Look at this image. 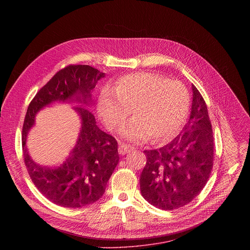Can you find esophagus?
<instances>
[{
  "mask_svg": "<svg viewBox=\"0 0 250 250\" xmlns=\"http://www.w3.org/2000/svg\"><path fill=\"white\" fill-rule=\"evenodd\" d=\"M130 149H131V148H130L129 146H127V145H125V144H121L120 146H119V153H120L121 155H125V154H126Z\"/></svg>",
  "mask_w": 250,
  "mask_h": 250,
  "instance_id": "34e87169",
  "label": "esophagus"
}]
</instances>
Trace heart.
<instances>
[{
	"mask_svg": "<svg viewBox=\"0 0 250 250\" xmlns=\"http://www.w3.org/2000/svg\"><path fill=\"white\" fill-rule=\"evenodd\" d=\"M191 97L180 81L138 72L118 79L115 89L104 87L97 101V112L110 129L121 126L128 116H135L121 130L128 140L142 141L151 136L165 141L178 134L188 117Z\"/></svg>",
	"mask_w": 250,
	"mask_h": 250,
	"instance_id": "1",
	"label": "heart"
}]
</instances>
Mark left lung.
I'll return each mask as SVG.
<instances>
[{
  "mask_svg": "<svg viewBox=\"0 0 250 250\" xmlns=\"http://www.w3.org/2000/svg\"><path fill=\"white\" fill-rule=\"evenodd\" d=\"M188 123L179 135L159 149L145 150L140 192L149 204L176 209L193 201L206 186L213 164V136L207 104L192 85Z\"/></svg>",
  "mask_w": 250,
  "mask_h": 250,
  "instance_id": "8db88e82",
  "label": "left lung"
}]
</instances>
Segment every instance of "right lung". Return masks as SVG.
<instances>
[{"mask_svg": "<svg viewBox=\"0 0 250 250\" xmlns=\"http://www.w3.org/2000/svg\"><path fill=\"white\" fill-rule=\"evenodd\" d=\"M104 73L89 65H69L58 72L30 102L22 126L24 164L33 184L50 202L65 208H83L98 201L119 163L118 142L102 131L94 115L85 105L92 99L97 82ZM74 98L82 104L75 109L82 120V130L74 150L60 167L35 164L28 155L26 136L35 116L44 106Z\"/></svg>", "mask_w": 250, "mask_h": 250, "instance_id": "1", "label": "right lung"}]
</instances>
